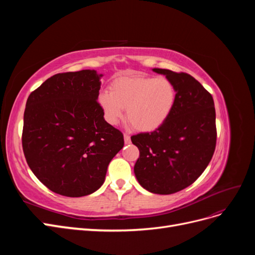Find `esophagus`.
<instances>
[{
  "label": "esophagus",
  "instance_id": "esophagus-1",
  "mask_svg": "<svg viewBox=\"0 0 255 255\" xmlns=\"http://www.w3.org/2000/svg\"><path fill=\"white\" fill-rule=\"evenodd\" d=\"M125 142H126V144L130 143V137L128 134H125Z\"/></svg>",
  "mask_w": 255,
  "mask_h": 255
}]
</instances>
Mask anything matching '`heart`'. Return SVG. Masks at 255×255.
<instances>
[{"mask_svg":"<svg viewBox=\"0 0 255 255\" xmlns=\"http://www.w3.org/2000/svg\"><path fill=\"white\" fill-rule=\"evenodd\" d=\"M105 120L112 126L125 116L141 132L158 128L171 115L176 102V88L166 76H120L110 91L98 97Z\"/></svg>","mask_w":255,"mask_h":255,"instance_id":"b5f03b06","label":"heart"}]
</instances>
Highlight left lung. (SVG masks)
Returning <instances> with one entry per match:
<instances>
[{"mask_svg":"<svg viewBox=\"0 0 255 255\" xmlns=\"http://www.w3.org/2000/svg\"><path fill=\"white\" fill-rule=\"evenodd\" d=\"M153 71L174 84L176 102L158 128L130 137L139 150L134 172L144 189L170 195L188 187L210 164L217 139L216 112L212 95L191 75Z\"/></svg>","mask_w":255,"mask_h":255,"instance_id":"obj_1","label":"left lung"}]
</instances>
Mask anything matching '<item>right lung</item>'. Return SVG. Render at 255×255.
<instances>
[{"mask_svg":"<svg viewBox=\"0 0 255 255\" xmlns=\"http://www.w3.org/2000/svg\"><path fill=\"white\" fill-rule=\"evenodd\" d=\"M102 74L58 73L29 95L22 148L30 170L58 195L78 198L98 190L125 144L97 101Z\"/></svg>","mask_w":255,"mask_h":255,"instance_id":"1","label":"right lung"}]
</instances>
